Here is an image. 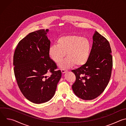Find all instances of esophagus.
<instances>
[{
	"instance_id": "1",
	"label": "esophagus",
	"mask_w": 126,
	"mask_h": 126,
	"mask_svg": "<svg viewBox=\"0 0 126 126\" xmlns=\"http://www.w3.org/2000/svg\"><path fill=\"white\" fill-rule=\"evenodd\" d=\"M61 71L62 73L63 74H64V73H66V72H67V70H64V69H61Z\"/></svg>"
}]
</instances>
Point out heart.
<instances>
[{
	"mask_svg": "<svg viewBox=\"0 0 126 126\" xmlns=\"http://www.w3.org/2000/svg\"><path fill=\"white\" fill-rule=\"evenodd\" d=\"M91 43L86 38L72 35L63 36L57 41V44L50 46L49 55L55 63L61 62L59 66L63 69H68L75 65L79 67L84 65L88 61L91 50Z\"/></svg>",
	"mask_w": 126,
	"mask_h": 126,
	"instance_id": "1",
	"label": "heart"
}]
</instances>
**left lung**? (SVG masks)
Listing matches in <instances>:
<instances>
[{"mask_svg":"<svg viewBox=\"0 0 126 126\" xmlns=\"http://www.w3.org/2000/svg\"><path fill=\"white\" fill-rule=\"evenodd\" d=\"M93 45L87 62L72 71L76 81L72 88L75 94L85 100H91L100 95L110 81L113 58L110 43L95 31Z\"/></svg>","mask_w":126,"mask_h":126,"instance_id":"1","label":"left lung"}]
</instances>
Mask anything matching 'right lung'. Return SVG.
Wrapping results in <instances>:
<instances>
[{
    "label": "right lung",
    "instance_id": "right-lung-1",
    "mask_svg": "<svg viewBox=\"0 0 126 126\" xmlns=\"http://www.w3.org/2000/svg\"><path fill=\"white\" fill-rule=\"evenodd\" d=\"M49 30L30 33L19 41L13 56L14 72L20 91L30 102L41 104L49 101L55 93L61 77V71L49 57ZM51 73L50 77L47 73Z\"/></svg>",
    "mask_w": 126,
    "mask_h": 126
}]
</instances>
